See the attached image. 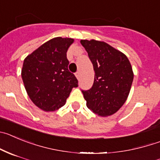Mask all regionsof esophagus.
<instances>
[{"label": "esophagus", "mask_w": 160, "mask_h": 160, "mask_svg": "<svg viewBox=\"0 0 160 160\" xmlns=\"http://www.w3.org/2000/svg\"><path fill=\"white\" fill-rule=\"evenodd\" d=\"M75 76L78 79H79V78H80V72H79V71H77V72L75 73Z\"/></svg>", "instance_id": "34e87169"}]
</instances>
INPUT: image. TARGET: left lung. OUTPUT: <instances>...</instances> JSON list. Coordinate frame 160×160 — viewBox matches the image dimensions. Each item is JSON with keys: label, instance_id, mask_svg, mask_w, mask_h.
Masks as SVG:
<instances>
[{"label": "left lung", "instance_id": "1", "mask_svg": "<svg viewBox=\"0 0 160 160\" xmlns=\"http://www.w3.org/2000/svg\"><path fill=\"white\" fill-rule=\"evenodd\" d=\"M94 70L91 89L82 93L86 106L93 113L108 117L126 102L132 84V68L124 53L103 41L82 39Z\"/></svg>", "mask_w": 160, "mask_h": 160}]
</instances>
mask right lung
<instances>
[{"label": "right lung", "instance_id": "1", "mask_svg": "<svg viewBox=\"0 0 160 160\" xmlns=\"http://www.w3.org/2000/svg\"><path fill=\"white\" fill-rule=\"evenodd\" d=\"M71 38L47 41L23 60L21 77L28 95L38 108L53 112L63 106L78 80L68 70L67 52Z\"/></svg>", "mask_w": 160, "mask_h": 160}]
</instances>
